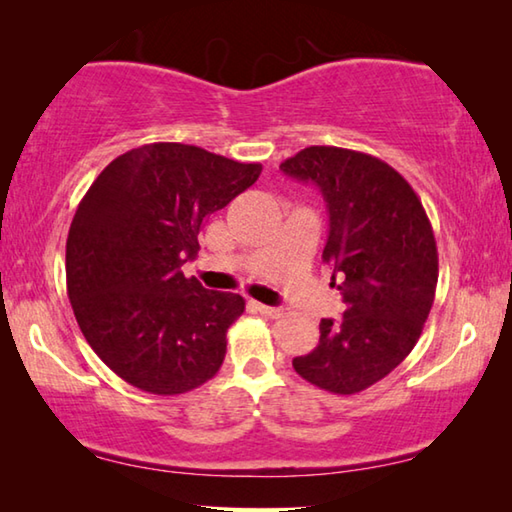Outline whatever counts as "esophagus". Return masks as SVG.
Returning a JSON list of instances; mask_svg holds the SVG:
<instances>
[{
  "label": "esophagus",
  "mask_w": 512,
  "mask_h": 512,
  "mask_svg": "<svg viewBox=\"0 0 512 512\" xmlns=\"http://www.w3.org/2000/svg\"><path fill=\"white\" fill-rule=\"evenodd\" d=\"M255 309L266 318H280L282 316L280 307H268V305H262V302H255Z\"/></svg>",
  "instance_id": "1"
}]
</instances>
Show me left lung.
Returning a JSON list of instances; mask_svg holds the SVG:
<instances>
[{"label": "left lung", "mask_w": 512, "mask_h": 512, "mask_svg": "<svg viewBox=\"0 0 512 512\" xmlns=\"http://www.w3.org/2000/svg\"><path fill=\"white\" fill-rule=\"evenodd\" d=\"M280 169L314 183L329 212L323 262L339 273L345 311L320 320L318 345L293 359L302 379L354 395L400 366L436 296L438 248L429 216L402 173L375 155L307 146Z\"/></svg>", "instance_id": "1"}]
</instances>
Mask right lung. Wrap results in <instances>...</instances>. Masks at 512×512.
Listing matches in <instances>:
<instances>
[{
    "label": "right lung",
    "mask_w": 512,
    "mask_h": 512,
    "mask_svg": "<svg viewBox=\"0 0 512 512\" xmlns=\"http://www.w3.org/2000/svg\"><path fill=\"white\" fill-rule=\"evenodd\" d=\"M259 173L257 162L155 142L119 155L85 192L67 235V296L85 341L131 386L180 395L219 372L246 302L180 266L210 214Z\"/></svg>",
    "instance_id": "add662e5"
}]
</instances>
